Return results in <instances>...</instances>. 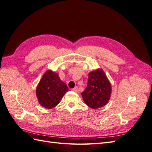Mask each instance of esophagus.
<instances>
[{
	"instance_id": "1",
	"label": "esophagus",
	"mask_w": 152,
	"mask_h": 152,
	"mask_svg": "<svg viewBox=\"0 0 152 152\" xmlns=\"http://www.w3.org/2000/svg\"><path fill=\"white\" fill-rule=\"evenodd\" d=\"M72 91H74V92H77V91H78V87H77V86L75 87L74 88L72 89Z\"/></svg>"
}]
</instances>
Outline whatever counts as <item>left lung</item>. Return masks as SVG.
I'll list each match as a JSON object with an SVG mask.
<instances>
[{
	"mask_svg": "<svg viewBox=\"0 0 152 152\" xmlns=\"http://www.w3.org/2000/svg\"><path fill=\"white\" fill-rule=\"evenodd\" d=\"M112 87L102 69L89 73L86 89L81 93L84 102L91 108L97 109L107 104L110 98Z\"/></svg>",
	"mask_w": 152,
	"mask_h": 152,
	"instance_id": "8db88e82",
	"label": "left lung"
}]
</instances>
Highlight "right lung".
<instances>
[{
    "label": "right lung",
    "mask_w": 152,
    "mask_h": 152,
    "mask_svg": "<svg viewBox=\"0 0 152 152\" xmlns=\"http://www.w3.org/2000/svg\"><path fill=\"white\" fill-rule=\"evenodd\" d=\"M68 91L66 84L60 80L57 73L48 70L37 87L36 95L42 107L51 109L60 102Z\"/></svg>",
    "instance_id": "obj_1"
}]
</instances>
